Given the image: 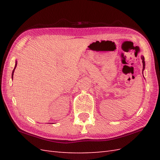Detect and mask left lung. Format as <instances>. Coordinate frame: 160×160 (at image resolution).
I'll list each match as a JSON object with an SVG mask.
<instances>
[{
	"label": "left lung",
	"mask_w": 160,
	"mask_h": 160,
	"mask_svg": "<svg viewBox=\"0 0 160 160\" xmlns=\"http://www.w3.org/2000/svg\"><path fill=\"white\" fill-rule=\"evenodd\" d=\"M142 63H143V70L145 68V62H144V56H142Z\"/></svg>",
	"instance_id": "obj_1"
}]
</instances>
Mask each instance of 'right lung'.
<instances>
[{
    "mask_svg": "<svg viewBox=\"0 0 160 160\" xmlns=\"http://www.w3.org/2000/svg\"><path fill=\"white\" fill-rule=\"evenodd\" d=\"M16 65H17V62H16V64H15V67H14V69H13V72H12V78H13V72H14V71H15V69H16Z\"/></svg>",
    "mask_w": 160,
    "mask_h": 160,
    "instance_id": "add662e5",
    "label": "right lung"
}]
</instances>
